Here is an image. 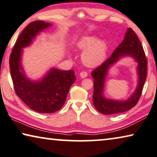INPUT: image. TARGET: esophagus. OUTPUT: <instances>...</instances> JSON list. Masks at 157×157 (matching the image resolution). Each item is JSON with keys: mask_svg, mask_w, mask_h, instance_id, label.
<instances>
[{"mask_svg": "<svg viewBox=\"0 0 157 157\" xmlns=\"http://www.w3.org/2000/svg\"><path fill=\"white\" fill-rule=\"evenodd\" d=\"M79 75H80V77L82 78H85L87 77L88 75V73L85 71H82L80 73H79Z\"/></svg>", "mask_w": 157, "mask_h": 157, "instance_id": "1", "label": "esophagus"}]
</instances>
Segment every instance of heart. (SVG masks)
Wrapping results in <instances>:
<instances>
[{"instance_id": "obj_1", "label": "heart", "mask_w": 157, "mask_h": 157, "mask_svg": "<svg viewBox=\"0 0 157 157\" xmlns=\"http://www.w3.org/2000/svg\"><path fill=\"white\" fill-rule=\"evenodd\" d=\"M77 46L80 50H85L82 58L84 63L88 66H96L104 61L108 51L107 42L96 35H89L79 39Z\"/></svg>"}]
</instances>
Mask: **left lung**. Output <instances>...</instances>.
I'll use <instances>...</instances> for the list:
<instances>
[{
	"mask_svg": "<svg viewBox=\"0 0 157 157\" xmlns=\"http://www.w3.org/2000/svg\"><path fill=\"white\" fill-rule=\"evenodd\" d=\"M124 55L132 56L139 63L138 71L139 82L137 90L130 99L126 101H113L105 99L102 96V91L108 69L111 64ZM147 60L142 45L135 32L131 28H128L123 41L114 50L111 57L92 72L94 78L93 103L96 109L102 114L111 115L123 113L133 108L141 97L147 78Z\"/></svg>",
	"mask_w": 157,
	"mask_h": 157,
	"instance_id": "1",
	"label": "left lung"
}]
</instances>
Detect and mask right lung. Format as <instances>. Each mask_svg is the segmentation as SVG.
<instances>
[{"instance_id":"1","label":"right lung","mask_w":157,"mask_h":157,"mask_svg":"<svg viewBox=\"0 0 157 157\" xmlns=\"http://www.w3.org/2000/svg\"><path fill=\"white\" fill-rule=\"evenodd\" d=\"M37 20L22 30L10 56V75L15 92L30 109L42 113H52L63 106L71 85L76 80L75 72L53 68L39 82H32L22 72L20 56L22 48L29 46L39 32L50 26Z\"/></svg>"}]
</instances>
